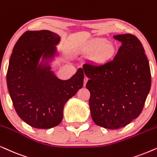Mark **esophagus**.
<instances>
[{
	"mask_svg": "<svg viewBox=\"0 0 157 157\" xmlns=\"http://www.w3.org/2000/svg\"><path fill=\"white\" fill-rule=\"evenodd\" d=\"M87 81H88V78H87V77H85V78H84V86H85V85H86Z\"/></svg>",
	"mask_w": 157,
	"mask_h": 157,
	"instance_id": "1",
	"label": "esophagus"
}]
</instances>
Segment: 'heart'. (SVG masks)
Masks as SVG:
<instances>
[{
    "instance_id": "obj_1",
    "label": "heart",
    "mask_w": 157,
    "mask_h": 157,
    "mask_svg": "<svg viewBox=\"0 0 157 157\" xmlns=\"http://www.w3.org/2000/svg\"><path fill=\"white\" fill-rule=\"evenodd\" d=\"M90 50L95 52L93 56L94 62L98 64H105L113 57L116 47L113 44L108 43L107 39L98 38L92 41Z\"/></svg>"
}]
</instances>
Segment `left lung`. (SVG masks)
<instances>
[{
	"instance_id": "left-lung-1",
	"label": "left lung",
	"mask_w": 157,
	"mask_h": 157,
	"mask_svg": "<svg viewBox=\"0 0 157 157\" xmlns=\"http://www.w3.org/2000/svg\"><path fill=\"white\" fill-rule=\"evenodd\" d=\"M121 46L112 61L102 65L83 64L92 118L98 126L118 129L141 114L151 88L149 61L134 35L113 36Z\"/></svg>"
}]
</instances>
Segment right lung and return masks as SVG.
Instances as JSON below:
<instances>
[{
	"label": "right lung",
	"instance_id": "right-lung-1",
	"mask_svg": "<svg viewBox=\"0 0 157 157\" xmlns=\"http://www.w3.org/2000/svg\"><path fill=\"white\" fill-rule=\"evenodd\" d=\"M60 37L48 30L28 31L14 46L6 75L9 94L18 116L33 128H51L63 118L64 105L83 86L82 68L67 80L58 79L47 63Z\"/></svg>",
	"mask_w": 157,
	"mask_h": 157
}]
</instances>
